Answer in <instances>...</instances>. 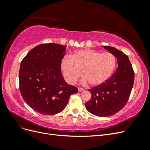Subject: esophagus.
<instances>
[{"label":"esophagus","mask_w":150,"mask_h":150,"mask_svg":"<svg viewBox=\"0 0 150 150\" xmlns=\"http://www.w3.org/2000/svg\"><path fill=\"white\" fill-rule=\"evenodd\" d=\"M84 91V89L78 88V91H79V92H82V91Z\"/></svg>","instance_id":"34e87169"}]
</instances>
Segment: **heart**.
Masks as SVG:
<instances>
[{"mask_svg": "<svg viewBox=\"0 0 150 150\" xmlns=\"http://www.w3.org/2000/svg\"><path fill=\"white\" fill-rule=\"evenodd\" d=\"M116 58L111 52H103L90 49L76 51L72 57H64L61 69L65 80L74 84L83 74L81 84L93 86L103 84L110 78L116 66Z\"/></svg>", "mask_w": 150, "mask_h": 150, "instance_id": "heart-1", "label": "heart"}]
</instances>
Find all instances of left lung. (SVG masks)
Wrapping results in <instances>:
<instances>
[{"label": "left lung", "mask_w": 150, "mask_h": 150, "mask_svg": "<svg viewBox=\"0 0 150 150\" xmlns=\"http://www.w3.org/2000/svg\"><path fill=\"white\" fill-rule=\"evenodd\" d=\"M117 59L115 73L103 84L89 89L91 98L85 103L90 113L98 116H112L120 111L128 100L132 90L134 73L128 56L111 46H104Z\"/></svg>", "instance_id": "1"}]
</instances>
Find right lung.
<instances>
[{
    "instance_id": "right-lung-1",
    "label": "right lung",
    "mask_w": 150,
    "mask_h": 150,
    "mask_svg": "<svg viewBox=\"0 0 150 150\" xmlns=\"http://www.w3.org/2000/svg\"><path fill=\"white\" fill-rule=\"evenodd\" d=\"M67 46L38 45L21 63L19 89L25 103L35 111L52 115L64 110L78 88L68 84L61 73V62Z\"/></svg>"
}]
</instances>
